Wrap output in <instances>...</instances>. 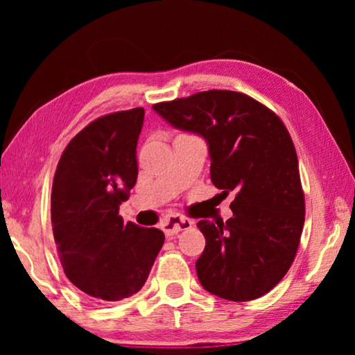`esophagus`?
<instances>
[{
  "instance_id": "34e87169",
  "label": "esophagus",
  "mask_w": 355,
  "mask_h": 355,
  "mask_svg": "<svg viewBox=\"0 0 355 355\" xmlns=\"http://www.w3.org/2000/svg\"><path fill=\"white\" fill-rule=\"evenodd\" d=\"M192 225H194V222L188 218H184V216H180V214H172V216H169V218H166V219H163V222H161V228H163V232L167 236H173L180 232L188 230V228H191Z\"/></svg>"
}]
</instances>
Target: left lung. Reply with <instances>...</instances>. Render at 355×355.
<instances>
[{
    "label": "left lung",
    "mask_w": 355,
    "mask_h": 355,
    "mask_svg": "<svg viewBox=\"0 0 355 355\" xmlns=\"http://www.w3.org/2000/svg\"><path fill=\"white\" fill-rule=\"evenodd\" d=\"M172 127L208 144L209 175L220 196L235 192L228 220H199L205 249L196 261L202 286L245 302L285 277L305 220L297 155L277 114L249 95L205 91L153 105Z\"/></svg>",
    "instance_id": "8db88e82"
}]
</instances>
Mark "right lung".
<instances>
[{
    "instance_id": "obj_1",
    "label": "right lung",
    "mask_w": 355,
    "mask_h": 355,
    "mask_svg": "<svg viewBox=\"0 0 355 355\" xmlns=\"http://www.w3.org/2000/svg\"><path fill=\"white\" fill-rule=\"evenodd\" d=\"M144 107L98 117L65 147L51 189V225L67 279L98 302L141 290L164 244L159 228L119 216L136 184Z\"/></svg>"
}]
</instances>
